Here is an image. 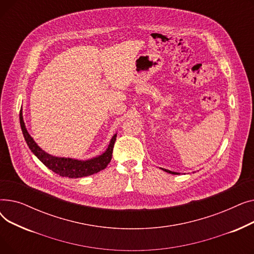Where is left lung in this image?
<instances>
[{
	"mask_svg": "<svg viewBox=\"0 0 254 254\" xmlns=\"http://www.w3.org/2000/svg\"><path fill=\"white\" fill-rule=\"evenodd\" d=\"M164 171H166V172H168V173H170V174H174V175H177L178 173H176V172H172V171H169V170H166V169H163Z\"/></svg>",
	"mask_w": 254,
	"mask_h": 254,
	"instance_id": "8db88e82",
	"label": "left lung"
}]
</instances>
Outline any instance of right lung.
I'll return each mask as SVG.
<instances>
[{
  "instance_id": "1",
  "label": "right lung",
  "mask_w": 254,
  "mask_h": 254,
  "mask_svg": "<svg viewBox=\"0 0 254 254\" xmlns=\"http://www.w3.org/2000/svg\"><path fill=\"white\" fill-rule=\"evenodd\" d=\"M19 119H20V127H21L23 137L25 139L26 144H28L30 149L32 150V152L48 169L57 173V174H59L62 177L81 178V177L96 174V173L104 170L111 162L114 143L116 141V135H114L112 137L108 148H107V150L102 155H99L98 157H95V158L88 159V161H77V159H72V158L53 156V155H50V154L46 153L45 151H43L36 144V142L33 140V138L30 136L28 130H26L24 123H23L21 110L19 113Z\"/></svg>"
}]
</instances>
